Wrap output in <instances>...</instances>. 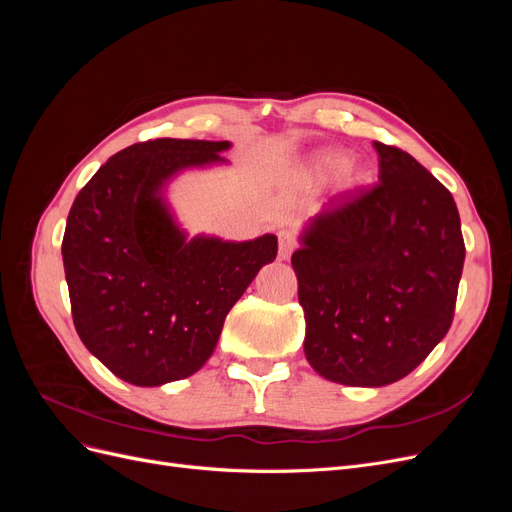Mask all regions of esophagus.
I'll use <instances>...</instances> for the list:
<instances>
[{
  "instance_id": "obj_1",
  "label": "esophagus",
  "mask_w": 512,
  "mask_h": 512,
  "mask_svg": "<svg viewBox=\"0 0 512 512\" xmlns=\"http://www.w3.org/2000/svg\"><path fill=\"white\" fill-rule=\"evenodd\" d=\"M294 247H297V239H294L292 230H280V258L288 260Z\"/></svg>"
}]
</instances>
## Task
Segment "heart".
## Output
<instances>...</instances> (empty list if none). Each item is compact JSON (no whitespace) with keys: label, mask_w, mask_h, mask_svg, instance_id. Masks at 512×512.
Wrapping results in <instances>:
<instances>
[{"label":"heart","mask_w":512,"mask_h":512,"mask_svg":"<svg viewBox=\"0 0 512 512\" xmlns=\"http://www.w3.org/2000/svg\"><path fill=\"white\" fill-rule=\"evenodd\" d=\"M344 164H346V160H344L342 153L324 151V153H320V156L314 158V162H312V175L324 179V177L333 175L335 170H339ZM365 181H367L365 170L359 168V166H352V164L344 166L342 175H339V183H342L344 188H356V185H361Z\"/></svg>","instance_id":"1"}]
</instances>
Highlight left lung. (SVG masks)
Wrapping results in <instances>:
<instances>
[{"label": "left lung", "instance_id": "obj_1", "mask_svg": "<svg viewBox=\"0 0 512 512\" xmlns=\"http://www.w3.org/2000/svg\"><path fill=\"white\" fill-rule=\"evenodd\" d=\"M374 147L378 183L318 213L292 254L307 361L348 386L397 382L427 359L466 258L453 194L410 153Z\"/></svg>", "mask_w": 512, "mask_h": 512}]
</instances>
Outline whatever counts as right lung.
<instances>
[{
    "mask_svg": "<svg viewBox=\"0 0 512 512\" xmlns=\"http://www.w3.org/2000/svg\"><path fill=\"white\" fill-rule=\"evenodd\" d=\"M228 141L156 138L115 153L74 198L61 256L72 320L87 350L136 386L192 376L277 237L185 239L162 200L190 166L224 162Z\"/></svg>",
    "mask_w": 512,
    "mask_h": 512,
    "instance_id": "add662e5",
    "label": "right lung"
}]
</instances>
